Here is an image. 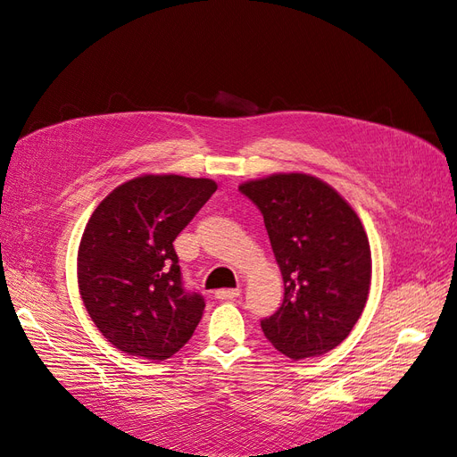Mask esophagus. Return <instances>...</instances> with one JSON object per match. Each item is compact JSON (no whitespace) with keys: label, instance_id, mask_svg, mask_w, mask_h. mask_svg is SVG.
Here are the masks:
<instances>
[{"label":"esophagus","instance_id":"obj_1","mask_svg":"<svg viewBox=\"0 0 457 457\" xmlns=\"http://www.w3.org/2000/svg\"><path fill=\"white\" fill-rule=\"evenodd\" d=\"M241 295V289L239 287H233V289H218L216 291V299L220 301H226V299H236Z\"/></svg>","mask_w":457,"mask_h":457}]
</instances>
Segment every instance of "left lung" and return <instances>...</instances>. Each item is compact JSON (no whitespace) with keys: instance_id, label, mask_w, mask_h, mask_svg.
Returning <instances> with one entry per match:
<instances>
[{"instance_id":"left-lung-1","label":"left lung","mask_w":457,"mask_h":457,"mask_svg":"<svg viewBox=\"0 0 457 457\" xmlns=\"http://www.w3.org/2000/svg\"><path fill=\"white\" fill-rule=\"evenodd\" d=\"M239 191L264 218L284 278V301L261 320L279 353H328L353 330L369 297L370 247L359 216L330 185L305 173H278Z\"/></svg>"}]
</instances>
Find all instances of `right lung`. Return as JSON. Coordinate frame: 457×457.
I'll return each mask as SVG.
<instances>
[{"instance_id":"obj_1","label":"right lung","mask_w":457,"mask_h":457,"mask_svg":"<svg viewBox=\"0 0 457 457\" xmlns=\"http://www.w3.org/2000/svg\"><path fill=\"white\" fill-rule=\"evenodd\" d=\"M218 185L145 175L112 191L79 247V289L92 322L129 355L163 361L191 340L204 297L183 284L173 241Z\"/></svg>"}]
</instances>
